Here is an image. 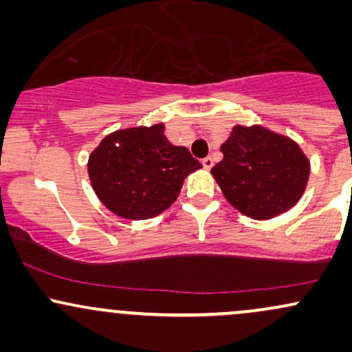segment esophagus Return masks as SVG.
<instances>
[{
  "label": "esophagus",
  "instance_id": "esophagus-1",
  "mask_svg": "<svg viewBox=\"0 0 352 352\" xmlns=\"http://www.w3.org/2000/svg\"><path fill=\"white\" fill-rule=\"evenodd\" d=\"M201 165H204V167L207 168V170H210V168L213 167V159H212V157H205V159L201 160Z\"/></svg>",
  "mask_w": 352,
  "mask_h": 352
}]
</instances>
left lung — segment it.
I'll list each match as a JSON object with an SVG mask.
<instances>
[{
  "mask_svg": "<svg viewBox=\"0 0 352 352\" xmlns=\"http://www.w3.org/2000/svg\"><path fill=\"white\" fill-rule=\"evenodd\" d=\"M212 168L225 199L246 217L268 220L298 204L309 177V160L294 140L261 125H235Z\"/></svg>",
  "mask_w": 352,
  "mask_h": 352,
  "instance_id": "left-lung-1",
  "label": "left lung"
}]
</instances>
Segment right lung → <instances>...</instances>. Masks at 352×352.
<instances>
[{
  "label": "right lung",
  "instance_id": "1",
  "mask_svg": "<svg viewBox=\"0 0 352 352\" xmlns=\"http://www.w3.org/2000/svg\"><path fill=\"white\" fill-rule=\"evenodd\" d=\"M164 131V124L116 131L89 155L92 188L116 215L157 217L177 200L185 177L201 167L188 148L168 142Z\"/></svg>",
  "mask_w": 352,
  "mask_h": 352
}]
</instances>
